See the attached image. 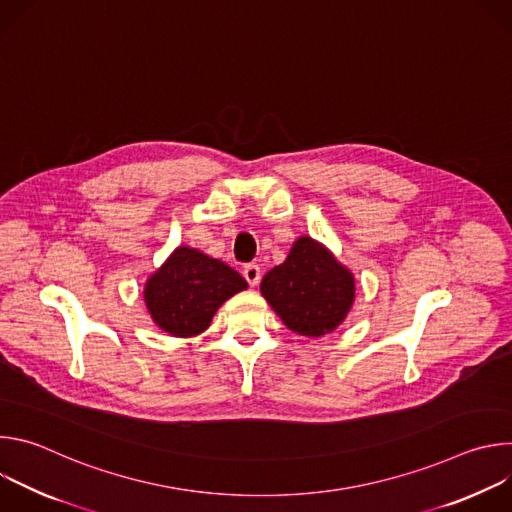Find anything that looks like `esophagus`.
I'll use <instances>...</instances> for the list:
<instances>
[{
    "label": "esophagus",
    "instance_id": "obj_1",
    "mask_svg": "<svg viewBox=\"0 0 512 512\" xmlns=\"http://www.w3.org/2000/svg\"><path fill=\"white\" fill-rule=\"evenodd\" d=\"M243 275H245L247 283H249L251 287H255V285L259 283V279H261V269H259V265H247V267L243 269Z\"/></svg>",
    "mask_w": 512,
    "mask_h": 512
}]
</instances>
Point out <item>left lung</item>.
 Listing matches in <instances>:
<instances>
[{
	"label": "left lung",
	"instance_id": "1",
	"mask_svg": "<svg viewBox=\"0 0 512 512\" xmlns=\"http://www.w3.org/2000/svg\"><path fill=\"white\" fill-rule=\"evenodd\" d=\"M261 296L291 332L320 338L346 320L356 281L326 245L304 235L291 245L285 261L261 279Z\"/></svg>",
	"mask_w": 512,
	"mask_h": 512
}]
</instances>
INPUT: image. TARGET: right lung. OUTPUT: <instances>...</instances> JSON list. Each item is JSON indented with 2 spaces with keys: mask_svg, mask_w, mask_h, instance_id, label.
Returning <instances> with one entry per match:
<instances>
[{
  "mask_svg": "<svg viewBox=\"0 0 512 512\" xmlns=\"http://www.w3.org/2000/svg\"><path fill=\"white\" fill-rule=\"evenodd\" d=\"M239 271L194 247L180 245L143 283L154 324L176 338L202 334L216 310L247 289Z\"/></svg>",
  "mask_w": 512,
  "mask_h": 512,
  "instance_id": "right-lung-1",
  "label": "right lung"
}]
</instances>
